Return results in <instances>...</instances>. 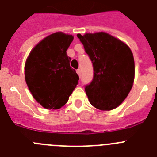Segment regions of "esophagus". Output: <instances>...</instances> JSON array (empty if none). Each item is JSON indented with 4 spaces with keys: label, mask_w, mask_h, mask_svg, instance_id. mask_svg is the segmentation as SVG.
Returning <instances> with one entry per match:
<instances>
[{
    "label": "esophagus",
    "mask_w": 157,
    "mask_h": 157,
    "mask_svg": "<svg viewBox=\"0 0 157 157\" xmlns=\"http://www.w3.org/2000/svg\"><path fill=\"white\" fill-rule=\"evenodd\" d=\"M76 72H77V74L78 75H79V77H80V76H81L82 71H81V69H80V68H78V69L76 70Z\"/></svg>",
    "instance_id": "34e87169"
}]
</instances>
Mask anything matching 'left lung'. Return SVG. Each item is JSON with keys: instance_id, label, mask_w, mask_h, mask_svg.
Here are the masks:
<instances>
[{"instance_id": "left-lung-1", "label": "left lung", "mask_w": 157, "mask_h": 157, "mask_svg": "<svg viewBox=\"0 0 157 157\" xmlns=\"http://www.w3.org/2000/svg\"><path fill=\"white\" fill-rule=\"evenodd\" d=\"M77 37L93 65L92 81L85 87L89 102L100 110L114 109L133 84L135 64L130 48L105 32L78 34Z\"/></svg>"}]
</instances>
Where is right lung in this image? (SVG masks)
I'll return each instance as SVG.
<instances>
[{
  "mask_svg": "<svg viewBox=\"0 0 157 157\" xmlns=\"http://www.w3.org/2000/svg\"><path fill=\"white\" fill-rule=\"evenodd\" d=\"M74 37L56 32L46 37L31 50L25 66L30 92L44 108L59 109L68 102L79 77L70 67L66 51Z\"/></svg>",
  "mask_w": 157,
  "mask_h": 157,
  "instance_id": "add662e5",
  "label": "right lung"
}]
</instances>
